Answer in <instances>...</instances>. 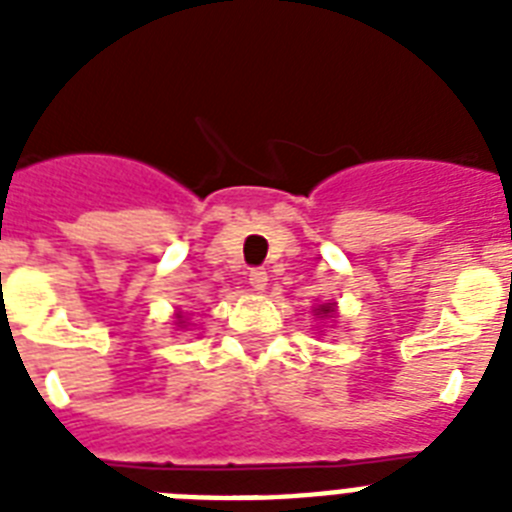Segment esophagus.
<instances>
[{"label":"esophagus","instance_id":"obj_1","mask_svg":"<svg viewBox=\"0 0 512 512\" xmlns=\"http://www.w3.org/2000/svg\"><path fill=\"white\" fill-rule=\"evenodd\" d=\"M249 284H252V289H257V292H263V289L268 287V271H265V268H252V271H249Z\"/></svg>","mask_w":512,"mask_h":512}]
</instances>
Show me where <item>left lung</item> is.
<instances>
[{"instance_id": "left-lung-1", "label": "left lung", "mask_w": 512, "mask_h": 512, "mask_svg": "<svg viewBox=\"0 0 512 512\" xmlns=\"http://www.w3.org/2000/svg\"><path fill=\"white\" fill-rule=\"evenodd\" d=\"M316 316H335V305L332 303H324L316 308Z\"/></svg>"}]
</instances>
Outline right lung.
<instances>
[{
	"mask_svg": "<svg viewBox=\"0 0 512 512\" xmlns=\"http://www.w3.org/2000/svg\"><path fill=\"white\" fill-rule=\"evenodd\" d=\"M177 321H180V324H183V316H177Z\"/></svg>",
	"mask_w": 512,
	"mask_h": 512,
	"instance_id": "1",
	"label": "right lung"
}]
</instances>
